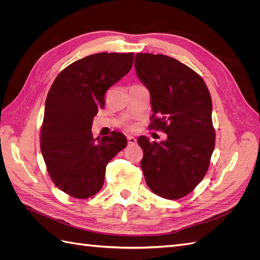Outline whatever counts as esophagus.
Returning a JSON list of instances; mask_svg holds the SVG:
<instances>
[{
    "mask_svg": "<svg viewBox=\"0 0 260 260\" xmlns=\"http://www.w3.org/2000/svg\"><path fill=\"white\" fill-rule=\"evenodd\" d=\"M127 139H128V143H129V145H133V144H136L137 140H136V138H135V137H132V136H128V137H127Z\"/></svg>",
    "mask_w": 260,
    "mask_h": 260,
    "instance_id": "obj_1",
    "label": "esophagus"
}]
</instances>
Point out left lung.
I'll use <instances>...</instances> for the list:
<instances>
[{
  "mask_svg": "<svg viewBox=\"0 0 260 260\" xmlns=\"http://www.w3.org/2000/svg\"><path fill=\"white\" fill-rule=\"evenodd\" d=\"M135 68L151 94L149 127L167 133L159 143L138 138L146 184L160 198L181 199L205 177L215 148L209 91L200 75L166 55L139 53Z\"/></svg>",
  "mask_w": 260,
  "mask_h": 260,
  "instance_id": "left-lung-1",
  "label": "left lung"
}]
</instances>
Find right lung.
Returning <instances> with one entry per match:
<instances>
[{
  "mask_svg": "<svg viewBox=\"0 0 260 260\" xmlns=\"http://www.w3.org/2000/svg\"><path fill=\"white\" fill-rule=\"evenodd\" d=\"M135 54L98 53L76 60L54 80L45 101L41 152L59 190L89 199L104 183L107 164L127 146L120 132L94 139L93 118L104 108L105 92L127 75Z\"/></svg>",
  "mask_w": 260,
  "mask_h": 260,
  "instance_id": "1",
  "label": "right lung"
}]
</instances>
